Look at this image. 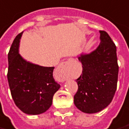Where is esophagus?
<instances>
[{
  "label": "esophagus",
  "mask_w": 129,
  "mask_h": 129,
  "mask_svg": "<svg viewBox=\"0 0 129 129\" xmlns=\"http://www.w3.org/2000/svg\"><path fill=\"white\" fill-rule=\"evenodd\" d=\"M73 60H71L69 61L62 62L58 66L57 71H58L59 73H63L68 68L71 67V66L73 65Z\"/></svg>",
  "instance_id": "34e87169"
}]
</instances>
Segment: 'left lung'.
<instances>
[{"label": "left lung", "mask_w": 129, "mask_h": 129, "mask_svg": "<svg viewBox=\"0 0 129 129\" xmlns=\"http://www.w3.org/2000/svg\"><path fill=\"white\" fill-rule=\"evenodd\" d=\"M101 43L94 51L82 54L78 59L82 73L76 80L78 89L74 103L80 110L92 114L111 103L117 89L119 66L117 48L108 33L100 30Z\"/></svg>", "instance_id": "1"}]
</instances>
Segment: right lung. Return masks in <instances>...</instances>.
I'll list each match as a JSON object with an SVG mask.
<instances>
[{"mask_svg": "<svg viewBox=\"0 0 129 129\" xmlns=\"http://www.w3.org/2000/svg\"><path fill=\"white\" fill-rule=\"evenodd\" d=\"M22 33L14 38L8 53V83L15 105L27 115H40L50 108L60 85L53 77L54 67L33 64L21 56Z\"/></svg>", "mask_w": 129, "mask_h": 129, "instance_id": "right-lung-1", "label": "right lung"}]
</instances>
